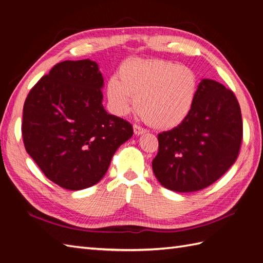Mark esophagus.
Here are the masks:
<instances>
[{
  "instance_id": "esophagus-1",
  "label": "esophagus",
  "mask_w": 263,
  "mask_h": 263,
  "mask_svg": "<svg viewBox=\"0 0 263 263\" xmlns=\"http://www.w3.org/2000/svg\"><path fill=\"white\" fill-rule=\"evenodd\" d=\"M146 132L147 130L144 128V127H141L140 125H137V124L134 125V133H135V135H141V134H144Z\"/></svg>"
}]
</instances>
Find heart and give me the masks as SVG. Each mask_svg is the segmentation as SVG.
I'll return each mask as SVG.
<instances>
[{
  "mask_svg": "<svg viewBox=\"0 0 263 263\" xmlns=\"http://www.w3.org/2000/svg\"><path fill=\"white\" fill-rule=\"evenodd\" d=\"M198 78L193 70L163 59L132 60L112 77L106 93L114 112L125 115L136 99V108L145 121L157 128L181 124L192 109Z\"/></svg>",
  "mask_w": 263,
  "mask_h": 263,
  "instance_id": "b5f03b06",
  "label": "heart"
}]
</instances>
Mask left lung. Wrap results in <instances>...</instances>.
Masks as SVG:
<instances>
[{
	"label": "left lung",
	"instance_id": "8db88e82",
	"mask_svg": "<svg viewBox=\"0 0 263 263\" xmlns=\"http://www.w3.org/2000/svg\"><path fill=\"white\" fill-rule=\"evenodd\" d=\"M241 141V110L234 92L203 79L187 117L158 135L154 173L162 186L174 192L200 191L235 163Z\"/></svg>",
	"mask_w": 263,
	"mask_h": 263
}]
</instances>
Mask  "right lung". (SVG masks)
<instances>
[{
  "label": "right lung",
  "mask_w": 263,
  "mask_h": 263,
  "mask_svg": "<svg viewBox=\"0 0 263 263\" xmlns=\"http://www.w3.org/2000/svg\"><path fill=\"white\" fill-rule=\"evenodd\" d=\"M103 77L90 59L55 65L24 103L22 135L27 154L59 186L78 191L104 177L133 126L103 107Z\"/></svg>",
  "instance_id": "add662e5"
}]
</instances>
